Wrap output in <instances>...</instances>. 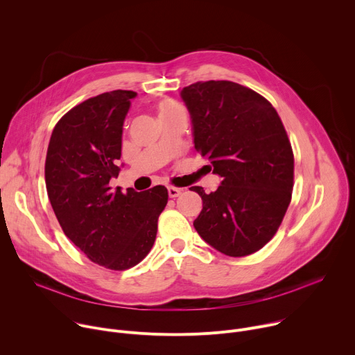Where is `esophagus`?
Masks as SVG:
<instances>
[{
    "instance_id": "1",
    "label": "esophagus",
    "mask_w": 355,
    "mask_h": 355,
    "mask_svg": "<svg viewBox=\"0 0 355 355\" xmlns=\"http://www.w3.org/2000/svg\"><path fill=\"white\" fill-rule=\"evenodd\" d=\"M182 189L180 188H175V187H168V196L170 198H177L178 195H181Z\"/></svg>"
}]
</instances>
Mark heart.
I'll list each match as a JSON object with an SVG mask.
<instances>
[{"instance_id":"heart-1","label":"heart","mask_w":355,"mask_h":355,"mask_svg":"<svg viewBox=\"0 0 355 355\" xmlns=\"http://www.w3.org/2000/svg\"><path fill=\"white\" fill-rule=\"evenodd\" d=\"M159 116L160 119H168V118H175V116H185L184 108L177 103L174 99H163L159 104Z\"/></svg>"}]
</instances>
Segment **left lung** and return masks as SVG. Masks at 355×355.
I'll list each match as a JSON object with an SVG mask.
<instances>
[{
    "mask_svg": "<svg viewBox=\"0 0 355 355\" xmlns=\"http://www.w3.org/2000/svg\"><path fill=\"white\" fill-rule=\"evenodd\" d=\"M189 112L193 147L222 177L202 198L198 234L230 257L263 248L278 230L293 188V153L268 101L232 81H199L180 92Z\"/></svg>",
    "mask_w": 355,
    "mask_h": 355,
    "instance_id": "1",
    "label": "left lung"
}]
</instances>
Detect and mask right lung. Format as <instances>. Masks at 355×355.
I'll return each mask as SVG.
<instances>
[{"instance_id": "obj_1", "label": "right lung", "mask_w": 355, "mask_h": 355, "mask_svg": "<svg viewBox=\"0 0 355 355\" xmlns=\"http://www.w3.org/2000/svg\"><path fill=\"white\" fill-rule=\"evenodd\" d=\"M137 94L116 89L70 110L50 137L44 181L64 234L95 264L128 270L151 250L168 192L111 189L118 177L123 122Z\"/></svg>"}]
</instances>
